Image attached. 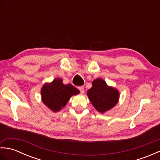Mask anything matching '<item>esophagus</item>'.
<instances>
[{"instance_id":"34e87169","label":"esophagus","mask_w":160,"mask_h":160,"mask_svg":"<svg viewBox=\"0 0 160 160\" xmlns=\"http://www.w3.org/2000/svg\"><path fill=\"white\" fill-rule=\"evenodd\" d=\"M78 89H79V90H80V93H81V94H83V93H84V88H83V87H78Z\"/></svg>"}]
</instances>
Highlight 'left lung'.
Returning a JSON list of instances; mask_svg holds the SVG:
<instances>
[{"instance_id":"1","label":"left lung","mask_w":160,"mask_h":160,"mask_svg":"<svg viewBox=\"0 0 160 160\" xmlns=\"http://www.w3.org/2000/svg\"><path fill=\"white\" fill-rule=\"evenodd\" d=\"M87 94L94 108L101 113L116 106L120 98V92L116 88L108 86L102 78L93 81L92 87Z\"/></svg>"}]
</instances>
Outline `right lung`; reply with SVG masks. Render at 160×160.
Here are the masks:
<instances>
[{"instance_id": "right-lung-1", "label": "right lung", "mask_w": 160, "mask_h": 160, "mask_svg": "<svg viewBox=\"0 0 160 160\" xmlns=\"http://www.w3.org/2000/svg\"><path fill=\"white\" fill-rule=\"evenodd\" d=\"M79 93L80 91L72 84H64L60 78L44 84L40 91L43 104L53 112L60 111L66 106L71 96Z\"/></svg>"}]
</instances>
